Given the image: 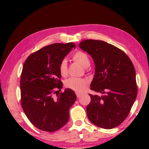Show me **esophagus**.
<instances>
[{"label": "esophagus", "mask_w": 149, "mask_h": 149, "mask_svg": "<svg viewBox=\"0 0 149 149\" xmlns=\"http://www.w3.org/2000/svg\"><path fill=\"white\" fill-rule=\"evenodd\" d=\"M81 93H76V96H77V98H79L81 97Z\"/></svg>", "instance_id": "34e87169"}]
</instances>
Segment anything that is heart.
<instances>
[{
    "label": "heart",
    "instance_id": "heart-1",
    "mask_svg": "<svg viewBox=\"0 0 149 149\" xmlns=\"http://www.w3.org/2000/svg\"><path fill=\"white\" fill-rule=\"evenodd\" d=\"M73 60L82 65L84 68H87L90 65V60L87 54L82 51L75 52L72 56ZM59 72L62 76L64 77L68 74V62L65 59L62 60L59 65ZM87 85V81L84 79L77 77L69 78L65 81V86L67 88L81 93L85 90Z\"/></svg>",
    "mask_w": 149,
    "mask_h": 149
}]
</instances>
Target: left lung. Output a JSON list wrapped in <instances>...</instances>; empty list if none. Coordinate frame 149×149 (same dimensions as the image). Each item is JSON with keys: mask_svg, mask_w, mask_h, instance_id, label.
Segmentation results:
<instances>
[{"mask_svg": "<svg viewBox=\"0 0 149 149\" xmlns=\"http://www.w3.org/2000/svg\"><path fill=\"white\" fill-rule=\"evenodd\" d=\"M79 46L95 64L91 89L102 95L89 94L87 117L98 127L112 129L127 117L137 97L135 68L124 52L107 42L87 39Z\"/></svg>", "mask_w": 149, "mask_h": 149, "instance_id": "obj_1", "label": "left lung"}]
</instances>
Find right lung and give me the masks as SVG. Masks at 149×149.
<instances>
[{"mask_svg": "<svg viewBox=\"0 0 149 149\" xmlns=\"http://www.w3.org/2000/svg\"><path fill=\"white\" fill-rule=\"evenodd\" d=\"M72 48H75L74 42L48 45L30 54L23 65L22 107L32 124L45 132H55L68 122L69 110L76 100L70 89L57 94L63 85L59 65Z\"/></svg>", "mask_w": 149, "mask_h": 149, "instance_id": "1", "label": "right lung"}]
</instances>
